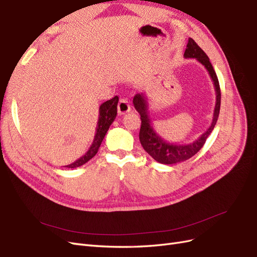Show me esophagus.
<instances>
[{"mask_svg":"<svg viewBox=\"0 0 257 257\" xmlns=\"http://www.w3.org/2000/svg\"><path fill=\"white\" fill-rule=\"evenodd\" d=\"M118 113L121 115V114H125L127 112L130 111V104L128 102V100L126 98H120V100L118 102Z\"/></svg>","mask_w":257,"mask_h":257,"instance_id":"34e87169","label":"esophagus"}]
</instances>
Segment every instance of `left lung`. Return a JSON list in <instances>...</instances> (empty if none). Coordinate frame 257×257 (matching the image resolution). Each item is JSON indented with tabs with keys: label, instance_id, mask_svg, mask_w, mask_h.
Wrapping results in <instances>:
<instances>
[{
	"label": "left lung",
	"instance_id": "obj_1",
	"mask_svg": "<svg viewBox=\"0 0 257 257\" xmlns=\"http://www.w3.org/2000/svg\"><path fill=\"white\" fill-rule=\"evenodd\" d=\"M184 56L186 59H196L209 72V76L213 82L214 90H216V105H214L213 117L210 127L204 134L190 144H174L164 141L152 126V121L148 116V103L147 99L143 94H137L134 97V105L136 110L141 115V129H140V142L142 144L145 152L151 155L153 158L162 164H174L185 161L191 158L205 144L207 138L212 132L220 113L221 104V92L216 71L213 70L209 57L192 38H189L187 49Z\"/></svg>",
	"mask_w": 257,
	"mask_h": 257
}]
</instances>
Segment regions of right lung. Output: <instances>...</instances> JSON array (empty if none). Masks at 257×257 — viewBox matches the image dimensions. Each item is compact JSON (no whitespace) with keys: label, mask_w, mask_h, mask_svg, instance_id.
Instances as JSON below:
<instances>
[{"label":"right lung","mask_w":257,"mask_h":257,"mask_svg":"<svg viewBox=\"0 0 257 257\" xmlns=\"http://www.w3.org/2000/svg\"><path fill=\"white\" fill-rule=\"evenodd\" d=\"M117 103H118V97L115 96L114 98L103 102L100 105V107H99V117H98L97 128H96V135L92 145L89 147V150L86 152L84 156H82L81 158H79L73 163L65 165L66 168L74 169V168L81 167V165H83L84 163L89 161L97 154L105 134L107 132V130H109L111 123L114 121L115 117H116Z\"/></svg>","instance_id":"1"}]
</instances>
